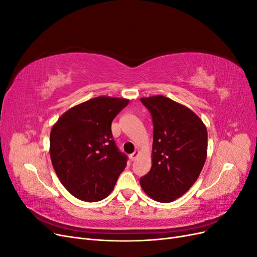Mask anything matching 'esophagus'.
<instances>
[{
  "label": "esophagus",
  "instance_id": "esophagus-1",
  "mask_svg": "<svg viewBox=\"0 0 257 257\" xmlns=\"http://www.w3.org/2000/svg\"><path fill=\"white\" fill-rule=\"evenodd\" d=\"M138 154H139V151H138V150H136L134 153H132V154L130 155V159H131V161L133 162V161L138 157Z\"/></svg>",
  "mask_w": 257,
  "mask_h": 257
}]
</instances>
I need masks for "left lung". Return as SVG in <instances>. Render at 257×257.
<instances>
[{"instance_id": "left-lung-1", "label": "left lung", "mask_w": 257, "mask_h": 257, "mask_svg": "<svg viewBox=\"0 0 257 257\" xmlns=\"http://www.w3.org/2000/svg\"><path fill=\"white\" fill-rule=\"evenodd\" d=\"M152 116V167L141 178L147 195L160 203L182 196L197 180L207 158L205 124L188 107L163 95L141 98Z\"/></svg>"}]
</instances>
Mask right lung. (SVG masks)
<instances>
[{"label": "right lung", "mask_w": 257, "mask_h": 257, "mask_svg": "<svg viewBox=\"0 0 257 257\" xmlns=\"http://www.w3.org/2000/svg\"><path fill=\"white\" fill-rule=\"evenodd\" d=\"M128 99L98 96L62 114L50 133V158L61 183L76 198L108 196L127 157L116 147L111 122Z\"/></svg>", "instance_id": "add662e5"}]
</instances>
